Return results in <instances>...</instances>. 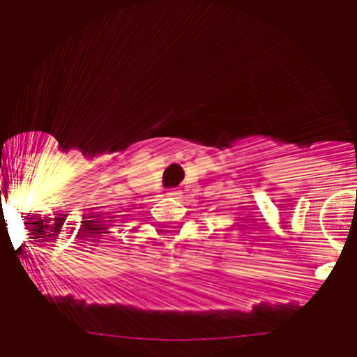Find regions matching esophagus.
I'll return each mask as SVG.
<instances>
[{"label": "esophagus", "mask_w": 357, "mask_h": 357, "mask_svg": "<svg viewBox=\"0 0 357 357\" xmlns=\"http://www.w3.org/2000/svg\"><path fill=\"white\" fill-rule=\"evenodd\" d=\"M167 195H169L171 199H178V197H181V192H178L176 188H171L169 193H167Z\"/></svg>", "instance_id": "obj_1"}]
</instances>
